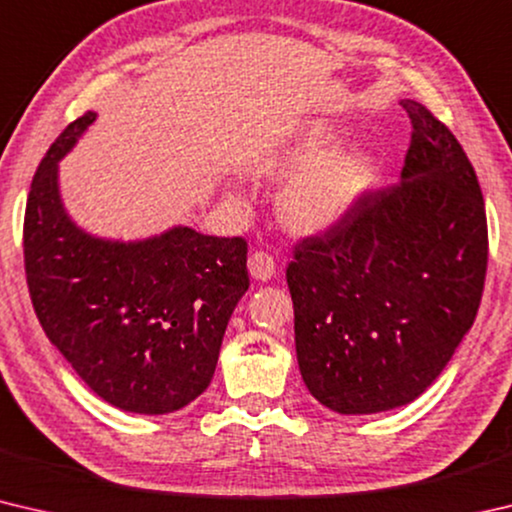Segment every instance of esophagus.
Segmentation results:
<instances>
[{"mask_svg": "<svg viewBox=\"0 0 512 512\" xmlns=\"http://www.w3.org/2000/svg\"><path fill=\"white\" fill-rule=\"evenodd\" d=\"M248 273L257 282H268L275 277V259L268 253H253L248 257Z\"/></svg>", "mask_w": 512, "mask_h": 512, "instance_id": "34e87169", "label": "esophagus"}]
</instances>
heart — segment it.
<instances>
[{"label": "heart", "instance_id": "obj_1", "mask_svg": "<svg viewBox=\"0 0 512 512\" xmlns=\"http://www.w3.org/2000/svg\"><path fill=\"white\" fill-rule=\"evenodd\" d=\"M255 169L281 178L275 189V214L298 237L332 232L357 212L377 183V160L361 149H334L327 126L309 124L289 142L257 158ZM237 201L235 194H228Z\"/></svg>", "mask_w": 512, "mask_h": 512}]
</instances>
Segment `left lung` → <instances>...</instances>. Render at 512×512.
<instances>
[{
    "label": "left lung",
    "mask_w": 512,
    "mask_h": 512,
    "mask_svg": "<svg viewBox=\"0 0 512 512\" xmlns=\"http://www.w3.org/2000/svg\"><path fill=\"white\" fill-rule=\"evenodd\" d=\"M411 146L400 183L296 246L287 268L300 375L343 415L427 391L479 311L488 223L479 180L445 124L402 99Z\"/></svg>",
    "instance_id": "left-lung-1"
}]
</instances>
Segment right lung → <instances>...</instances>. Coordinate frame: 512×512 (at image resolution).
<instances>
[{"label":"right lung","mask_w":512,"mask_h":512,"mask_svg":"<svg viewBox=\"0 0 512 512\" xmlns=\"http://www.w3.org/2000/svg\"><path fill=\"white\" fill-rule=\"evenodd\" d=\"M97 121L88 110L51 144L24 214V268L47 339L101 400L128 413L183 409L214 377L225 327L248 291L241 237L171 225L144 239L81 228L58 162Z\"/></svg>","instance_id":"right-lung-1"}]
</instances>
